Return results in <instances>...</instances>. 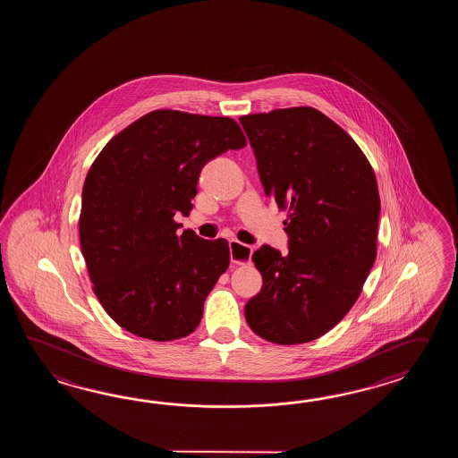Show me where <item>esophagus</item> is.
<instances>
[{"mask_svg":"<svg viewBox=\"0 0 458 458\" xmlns=\"http://www.w3.org/2000/svg\"><path fill=\"white\" fill-rule=\"evenodd\" d=\"M229 250H231V262L247 265L252 260V247L243 245L239 241H229Z\"/></svg>","mask_w":458,"mask_h":458,"instance_id":"1","label":"esophagus"}]
</instances>
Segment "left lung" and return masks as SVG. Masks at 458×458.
<instances>
[{
    "mask_svg": "<svg viewBox=\"0 0 458 458\" xmlns=\"http://www.w3.org/2000/svg\"><path fill=\"white\" fill-rule=\"evenodd\" d=\"M239 121L265 195L290 209L288 253L270 245L253 252L263 284L245 319L273 344L314 341L351 311L377 259V178L360 147L314 107Z\"/></svg>",
    "mask_w": 458,
    "mask_h": 458,
    "instance_id": "8db88e82",
    "label": "left lung"
}]
</instances>
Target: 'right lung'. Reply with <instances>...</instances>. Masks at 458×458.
I'll return each instance as SVG.
<instances>
[{
  "instance_id": "1",
  "label": "right lung",
  "mask_w": 458,
  "mask_h": 458,
  "mask_svg": "<svg viewBox=\"0 0 458 458\" xmlns=\"http://www.w3.org/2000/svg\"><path fill=\"white\" fill-rule=\"evenodd\" d=\"M247 144L229 117L158 109L107 142L81 193L80 243L93 290L126 331L168 342L195 331L229 267L225 239L178 233L203 166Z\"/></svg>"
}]
</instances>
